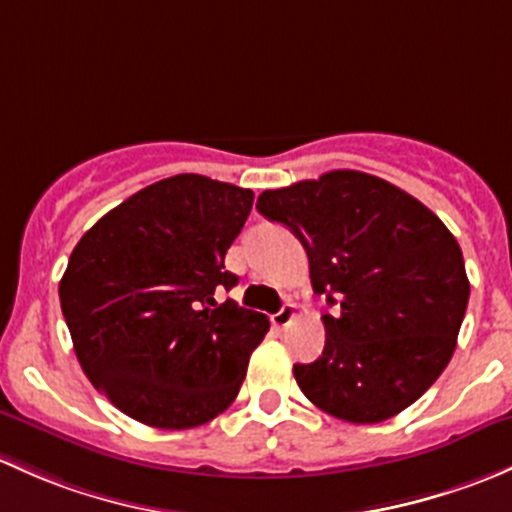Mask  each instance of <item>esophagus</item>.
<instances>
[{
  "mask_svg": "<svg viewBox=\"0 0 512 512\" xmlns=\"http://www.w3.org/2000/svg\"><path fill=\"white\" fill-rule=\"evenodd\" d=\"M295 315H298V305H295V303H283V308L278 310V313L271 315V323L276 325V328H288V325L293 323Z\"/></svg>",
  "mask_w": 512,
  "mask_h": 512,
  "instance_id": "34e87169",
  "label": "esophagus"
}]
</instances>
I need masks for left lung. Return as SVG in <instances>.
<instances>
[{
  "label": "left lung",
  "instance_id": "1",
  "mask_svg": "<svg viewBox=\"0 0 512 512\" xmlns=\"http://www.w3.org/2000/svg\"><path fill=\"white\" fill-rule=\"evenodd\" d=\"M256 209L298 236L313 291L340 305L323 315V355L293 365L300 392L350 424H377L414 404L449 365L471 293L444 221L355 170L266 189Z\"/></svg>",
  "mask_w": 512,
  "mask_h": 512
}]
</instances>
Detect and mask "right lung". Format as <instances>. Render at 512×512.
Listing matches in <instances>:
<instances>
[{"instance_id": "obj_1", "label": "right lung", "mask_w": 512, "mask_h": 512, "mask_svg": "<svg viewBox=\"0 0 512 512\" xmlns=\"http://www.w3.org/2000/svg\"><path fill=\"white\" fill-rule=\"evenodd\" d=\"M251 204V189L167 177L110 209L73 249L59 283L73 350L130 419L192 429L239 394L268 318L214 293L239 281L224 256Z\"/></svg>"}]
</instances>
